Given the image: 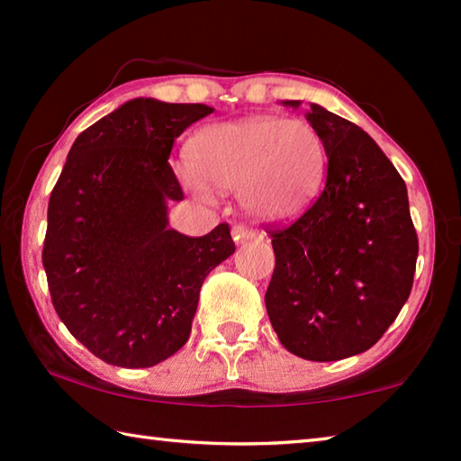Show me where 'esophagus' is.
<instances>
[{
	"label": "esophagus",
	"mask_w": 461,
	"mask_h": 461,
	"mask_svg": "<svg viewBox=\"0 0 461 461\" xmlns=\"http://www.w3.org/2000/svg\"><path fill=\"white\" fill-rule=\"evenodd\" d=\"M231 238L236 244H244V241H249L256 238V231L246 228V225H233L231 228Z\"/></svg>",
	"instance_id": "obj_1"
}]
</instances>
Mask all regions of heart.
I'll use <instances>...</instances> for the list:
<instances>
[{
	"instance_id": "obj_1",
	"label": "heart",
	"mask_w": 461,
	"mask_h": 461,
	"mask_svg": "<svg viewBox=\"0 0 461 461\" xmlns=\"http://www.w3.org/2000/svg\"><path fill=\"white\" fill-rule=\"evenodd\" d=\"M191 165H178L176 178L201 201L212 186L238 191L246 212L262 221L299 215L321 189L327 152L319 131L305 120L278 115L212 123L189 144Z\"/></svg>"
}]
</instances>
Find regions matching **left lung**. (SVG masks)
Wrapping results in <instances>:
<instances>
[{
    "instance_id": "1",
    "label": "left lung",
    "mask_w": 461,
    "mask_h": 461,
    "mask_svg": "<svg viewBox=\"0 0 461 461\" xmlns=\"http://www.w3.org/2000/svg\"><path fill=\"white\" fill-rule=\"evenodd\" d=\"M307 122L325 144V186L293 225L270 231L276 267L264 303L288 352L335 362L370 349L401 313L419 241L407 185L378 144L317 104Z\"/></svg>"
}]
</instances>
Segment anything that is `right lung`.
<instances>
[{
    "instance_id": "obj_1",
    "label": "right lung",
    "mask_w": 461,
    "mask_h": 461,
    "mask_svg": "<svg viewBox=\"0 0 461 461\" xmlns=\"http://www.w3.org/2000/svg\"><path fill=\"white\" fill-rule=\"evenodd\" d=\"M209 113L130 99L77 136L54 185L42 249L52 305L107 364L150 368L178 352L203 280L236 252L228 223L201 238L168 225V201L183 199L175 138Z\"/></svg>"
}]
</instances>
